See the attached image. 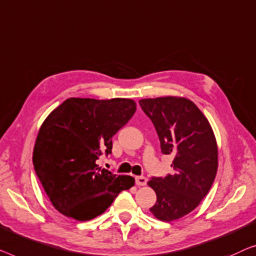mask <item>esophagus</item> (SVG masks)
<instances>
[{"label": "esophagus", "mask_w": 256, "mask_h": 256, "mask_svg": "<svg viewBox=\"0 0 256 256\" xmlns=\"http://www.w3.org/2000/svg\"><path fill=\"white\" fill-rule=\"evenodd\" d=\"M147 178L145 176H136V186H146Z\"/></svg>", "instance_id": "esophagus-1"}]
</instances>
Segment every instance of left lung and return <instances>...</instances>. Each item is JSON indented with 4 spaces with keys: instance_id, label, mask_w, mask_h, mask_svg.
I'll return each instance as SVG.
<instances>
[{
    "instance_id": "1",
    "label": "left lung",
    "mask_w": 256,
    "mask_h": 256,
    "mask_svg": "<svg viewBox=\"0 0 256 256\" xmlns=\"http://www.w3.org/2000/svg\"><path fill=\"white\" fill-rule=\"evenodd\" d=\"M139 104L156 130L161 152L174 156V174L148 181L156 194V203L150 210L160 220H176L198 206L214 181V133L196 104L184 97L145 98Z\"/></svg>"
}]
</instances>
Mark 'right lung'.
I'll return each mask as SVG.
<instances>
[{"mask_svg":"<svg viewBox=\"0 0 256 256\" xmlns=\"http://www.w3.org/2000/svg\"><path fill=\"white\" fill-rule=\"evenodd\" d=\"M130 98H68L48 114L34 148L36 174L60 214L80 222L102 214L118 194L134 186L128 175L98 167L112 136L131 120Z\"/></svg>","mask_w":256,"mask_h":256,"instance_id":"obj_1","label":"right lung"}]
</instances>
